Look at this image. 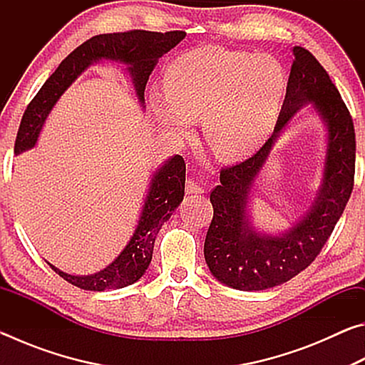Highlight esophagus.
<instances>
[{"instance_id": "34e87169", "label": "esophagus", "mask_w": 365, "mask_h": 365, "mask_svg": "<svg viewBox=\"0 0 365 365\" xmlns=\"http://www.w3.org/2000/svg\"><path fill=\"white\" fill-rule=\"evenodd\" d=\"M187 193L188 195H201V193H205V188L201 187V185H197L195 180H191V178H188L187 180Z\"/></svg>"}]
</instances>
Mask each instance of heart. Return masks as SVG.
I'll list each match as a JSON object with an SVG mask.
<instances>
[{"label":"heart","mask_w":365,"mask_h":365,"mask_svg":"<svg viewBox=\"0 0 365 365\" xmlns=\"http://www.w3.org/2000/svg\"><path fill=\"white\" fill-rule=\"evenodd\" d=\"M165 95L150 101L159 120L182 138L191 120H202V137L215 158L237 163L269 138L287 88L283 66L269 54L217 46L178 56L164 73Z\"/></svg>","instance_id":"1"}]
</instances>
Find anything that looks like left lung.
<instances>
[{
  "label": "left lung",
  "instance_id": "1",
  "mask_svg": "<svg viewBox=\"0 0 365 365\" xmlns=\"http://www.w3.org/2000/svg\"><path fill=\"white\" fill-rule=\"evenodd\" d=\"M311 106L327 128L324 175L308 212L288 231H257L249 215L250 190L276 140L294 114ZM356 135L353 119L329 73L307 49L293 48L285 101L272 137L243 163L220 170L211 193L214 217L205 242L211 274L240 292H261L288 282L304 270L335 228L354 185Z\"/></svg>",
  "mask_w": 365,
  "mask_h": 365
}]
</instances>
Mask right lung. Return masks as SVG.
Masks as SVG:
<instances>
[{
	"instance_id": "obj_1",
	"label": "right lung",
	"mask_w": 365,
	"mask_h": 365,
	"mask_svg": "<svg viewBox=\"0 0 365 365\" xmlns=\"http://www.w3.org/2000/svg\"><path fill=\"white\" fill-rule=\"evenodd\" d=\"M185 35L187 34L180 30L165 34L130 30V32L120 34L95 35L82 43L59 64L53 76L30 101L22 115L19 132H17L14 145L16 156L32 150L59 98L76 82L80 73L100 61H114V63L125 64V71L132 78L135 95L141 108H145V86L153 69L156 67L159 58L175 48L185 38ZM185 170H187L185 160L178 154L156 169L151 177L150 188H148L133 235L120 255L103 270L91 275H72L48 262L49 267L66 282L88 292L119 289L140 280L153 259L154 242H156L160 227L170 219L172 212L180 206L183 200Z\"/></svg>"
}]
</instances>
